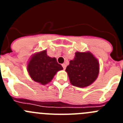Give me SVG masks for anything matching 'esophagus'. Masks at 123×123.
<instances>
[{
    "label": "esophagus",
    "mask_w": 123,
    "mask_h": 123,
    "mask_svg": "<svg viewBox=\"0 0 123 123\" xmlns=\"http://www.w3.org/2000/svg\"><path fill=\"white\" fill-rule=\"evenodd\" d=\"M62 65V67H63V69H65V68H66V67H67V66H66V65H65V63H63Z\"/></svg>",
    "instance_id": "obj_1"
}]
</instances>
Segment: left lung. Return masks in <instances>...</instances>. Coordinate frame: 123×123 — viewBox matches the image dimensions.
I'll return each instance as SVG.
<instances>
[{"label":"left lung","instance_id":"8db88e82","mask_svg":"<svg viewBox=\"0 0 123 123\" xmlns=\"http://www.w3.org/2000/svg\"><path fill=\"white\" fill-rule=\"evenodd\" d=\"M65 71L73 86L85 87L91 85L97 78L99 63L91 52H77L74 58L69 61V65Z\"/></svg>","mask_w":123,"mask_h":123}]
</instances>
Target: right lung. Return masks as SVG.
Returning <instances> with one entry per match:
<instances>
[{"label": "right lung", "instance_id": "right-lung-1", "mask_svg": "<svg viewBox=\"0 0 123 123\" xmlns=\"http://www.w3.org/2000/svg\"><path fill=\"white\" fill-rule=\"evenodd\" d=\"M27 68L31 79L42 85L50 82L56 72L63 69L56 58H51L47 55L46 50L33 55Z\"/></svg>", "mask_w": 123, "mask_h": 123}]
</instances>
